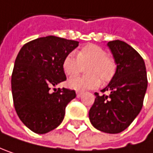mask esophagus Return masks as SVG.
Returning <instances> with one entry per match:
<instances>
[{
	"mask_svg": "<svg viewBox=\"0 0 153 153\" xmlns=\"http://www.w3.org/2000/svg\"><path fill=\"white\" fill-rule=\"evenodd\" d=\"M82 94H83V92H81V91H76V97H81Z\"/></svg>",
	"mask_w": 153,
	"mask_h": 153,
	"instance_id": "1",
	"label": "esophagus"
}]
</instances>
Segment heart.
<instances>
[{
	"mask_svg": "<svg viewBox=\"0 0 153 153\" xmlns=\"http://www.w3.org/2000/svg\"><path fill=\"white\" fill-rule=\"evenodd\" d=\"M84 76H75L68 81V85L76 91L94 89L102 83H109L117 72V62L114 58L108 55L107 51L96 44H87L82 47L76 56L70 52L67 54L62 62L66 75L75 76L79 74L84 67L87 66Z\"/></svg>",
	"mask_w": 153,
	"mask_h": 153,
	"instance_id": "1",
	"label": "heart"
}]
</instances>
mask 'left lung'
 I'll list each match as a JSON object with an SVG mask.
<instances>
[{
  "mask_svg": "<svg viewBox=\"0 0 153 153\" xmlns=\"http://www.w3.org/2000/svg\"><path fill=\"white\" fill-rule=\"evenodd\" d=\"M108 46L117 62V72L102 90V94H94L89 118L96 129L117 134L127 128L141 111L148 80L143 59L133 47L119 40L109 42Z\"/></svg>",
  "mask_w": 153,
  "mask_h": 153,
  "instance_id": "obj_1",
  "label": "left lung"
}]
</instances>
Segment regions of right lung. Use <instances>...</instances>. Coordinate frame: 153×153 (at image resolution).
I'll return each instance as SVG.
<instances>
[{
    "label": "right lung",
    "instance_id": "add662e5",
    "mask_svg": "<svg viewBox=\"0 0 153 153\" xmlns=\"http://www.w3.org/2000/svg\"><path fill=\"white\" fill-rule=\"evenodd\" d=\"M77 46V41L49 36L24 44L16 58L11 75L14 107L20 120L36 134L59 126L66 106L76 97L74 90L52 87L67 79L62 62Z\"/></svg>",
    "mask_w": 153,
    "mask_h": 153
}]
</instances>
